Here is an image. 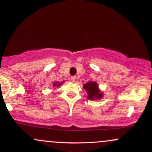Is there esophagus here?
Instances as JSON below:
<instances>
[{"mask_svg":"<svg viewBox=\"0 0 152 152\" xmlns=\"http://www.w3.org/2000/svg\"><path fill=\"white\" fill-rule=\"evenodd\" d=\"M76 76H71V77L70 78V79L72 82H74L75 81H76Z\"/></svg>","mask_w":152,"mask_h":152,"instance_id":"esophagus-1","label":"esophagus"}]
</instances>
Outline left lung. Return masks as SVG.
Segmentation results:
<instances>
[{
  "label": "left lung",
  "instance_id": "obj_1",
  "mask_svg": "<svg viewBox=\"0 0 152 152\" xmlns=\"http://www.w3.org/2000/svg\"><path fill=\"white\" fill-rule=\"evenodd\" d=\"M83 88L86 90L87 99L89 100H99L104 97L103 92L99 89L98 83L96 81H89L83 85Z\"/></svg>",
  "mask_w": 152,
  "mask_h": 152
}]
</instances>
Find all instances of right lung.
<instances>
[{"label": "right lung", "instance_id": "obj_1", "mask_svg": "<svg viewBox=\"0 0 152 152\" xmlns=\"http://www.w3.org/2000/svg\"><path fill=\"white\" fill-rule=\"evenodd\" d=\"M64 83V81H61V82L55 81L54 83H53V85H52V86H53V87H59V86H61Z\"/></svg>", "mask_w": 152, "mask_h": 152}]
</instances>
